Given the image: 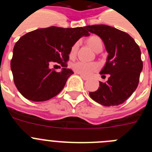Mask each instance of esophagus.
<instances>
[{"mask_svg":"<svg viewBox=\"0 0 152 152\" xmlns=\"http://www.w3.org/2000/svg\"><path fill=\"white\" fill-rule=\"evenodd\" d=\"M79 75H80V77H81V78L83 79V80H88V77H85V76H84V75H80V74H79Z\"/></svg>","mask_w":152,"mask_h":152,"instance_id":"esophagus-1","label":"esophagus"}]
</instances>
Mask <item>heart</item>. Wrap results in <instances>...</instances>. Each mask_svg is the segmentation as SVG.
<instances>
[{
    "instance_id": "1",
    "label": "heart",
    "mask_w": 152,
    "mask_h": 152,
    "mask_svg": "<svg viewBox=\"0 0 152 152\" xmlns=\"http://www.w3.org/2000/svg\"><path fill=\"white\" fill-rule=\"evenodd\" d=\"M88 43L93 50L97 52L100 49H103V42L98 36H92L88 39ZM78 42H76L72 46L70 50V56L74 57L76 55L77 48H78ZM100 68V65L96 62H85L83 61H78L72 64V69L76 73L84 76H90L94 72H97Z\"/></svg>"
}]
</instances>
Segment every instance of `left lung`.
Listing matches in <instances>:
<instances>
[{
    "label": "left lung",
    "mask_w": 152,
    "mask_h": 152,
    "mask_svg": "<svg viewBox=\"0 0 152 152\" xmlns=\"http://www.w3.org/2000/svg\"><path fill=\"white\" fill-rule=\"evenodd\" d=\"M89 32L100 36L108 56L100 75H110L107 82L100 81L97 91L90 96L105 107L124 103L136 90L143 68L141 50L128 33L107 25L85 26Z\"/></svg>",
    "instance_id": "obj_1"
}]
</instances>
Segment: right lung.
<instances>
[{
	"instance_id": "obj_1",
	"label": "right lung",
	"mask_w": 152,
	"mask_h": 152,
	"mask_svg": "<svg viewBox=\"0 0 152 152\" xmlns=\"http://www.w3.org/2000/svg\"><path fill=\"white\" fill-rule=\"evenodd\" d=\"M84 27L50 26L27 33L16 42L10 61L17 90L32 101H45L58 94L74 72L67 68L70 50L82 36ZM64 66L62 72L50 69L52 64Z\"/></svg>"
}]
</instances>
